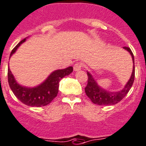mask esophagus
Here are the masks:
<instances>
[{
    "label": "esophagus",
    "instance_id": "1",
    "mask_svg": "<svg viewBox=\"0 0 146 146\" xmlns=\"http://www.w3.org/2000/svg\"><path fill=\"white\" fill-rule=\"evenodd\" d=\"M81 68H82V64L80 63V62H76L73 66V69H74L75 71H78Z\"/></svg>",
    "mask_w": 146,
    "mask_h": 146
}]
</instances>
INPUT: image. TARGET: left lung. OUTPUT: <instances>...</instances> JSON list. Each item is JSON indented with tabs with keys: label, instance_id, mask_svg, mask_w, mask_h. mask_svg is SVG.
Here are the masks:
<instances>
[{
	"label": "left lung",
	"instance_id": "8db88e82",
	"mask_svg": "<svg viewBox=\"0 0 146 146\" xmlns=\"http://www.w3.org/2000/svg\"><path fill=\"white\" fill-rule=\"evenodd\" d=\"M123 48L127 50L131 54L133 61V70L130 80L127 83L126 86L122 90L117 92H111L103 89L96 84V81L92 74L87 72L88 83H87L86 86L85 87V92L87 96L91 99L94 104H98V105H114V104H117L118 102H120L126 96L127 94L128 93L131 88L135 79L134 55L130 47H124Z\"/></svg>",
	"mask_w": 146,
	"mask_h": 146
}]
</instances>
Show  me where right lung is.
Masks as SVG:
<instances>
[{
    "mask_svg": "<svg viewBox=\"0 0 146 146\" xmlns=\"http://www.w3.org/2000/svg\"><path fill=\"white\" fill-rule=\"evenodd\" d=\"M24 39L12 50L10 57L16 52L17 48L25 42ZM73 67H68L62 70L52 72L44 82L35 88H26L18 84L10 69L8 68V81L9 86L20 102L30 107H42L49 104L58 94L59 83L62 78L73 72Z\"/></svg>",
    "mask_w": 146,
    "mask_h": 146,
    "instance_id": "right-lung-1",
    "label": "right lung"
}]
</instances>
